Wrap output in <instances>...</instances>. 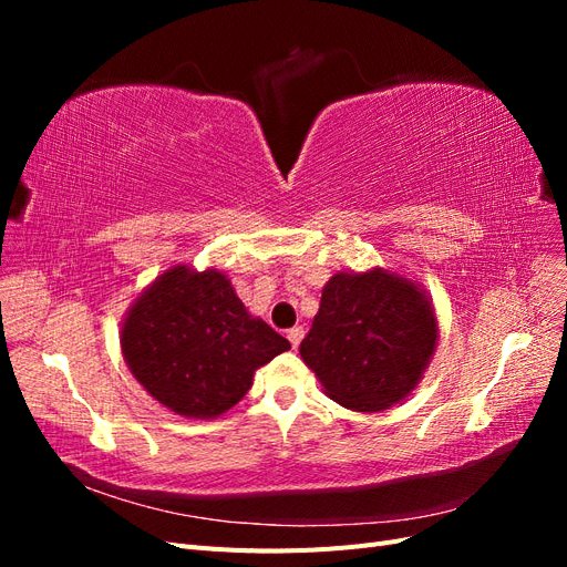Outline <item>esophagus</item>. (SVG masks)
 <instances>
[{
    "label": "esophagus",
    "mask_w": 567,
    "mask_h": 567,
    "mask_svg": "<svg viewBox=\"0 0 567 567\" xmlns=\"http://www.w3.org/2000/svg\"><path fill=\"white\" fill-rule=\"evenodd\" d=\"M302 336H305V329H302V326H296V329H290V331H288V336H286V338L290 340V348L298 350Z\"/></svg>",
    "instance_id": "1"
}]
</instances>
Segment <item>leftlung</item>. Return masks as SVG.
Masks as SVG:
<instances>
[{
	"label": "left lung",
	"mask_w": 567,
	"mask_h": 567,
	"mask_svg": "<svg viewBox=\"0 0 567 567\" xmlns=\"http://www.w3.org/2000/svg\"><path fill=\"white\" fill-rule=\"evenodd\" d=\"M433 298L406 274L338 271L321 290L302 362L352 411H383L419 385L437 348Z\"/></svg>",
	"instance_id": "obj_1"
}]
</instances>
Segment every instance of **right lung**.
<instances>
[{
  "instance_id": "obj_1",
  "label": "right lung",
  "mask_w": 567,
  "mask_h": 567,
  "mask_svg": "<svg viewBox=\"0 0 567 567\" xmlns=\"http://www.w3.org/2000/svg\"><path fill=\"white\" fill-rule=\"evenodd\" d=\"M120 348L153 400L184 419H217L290 342L246 310L225 271L175 265L130 305Z\"/></svg>"
}]
</instances>
